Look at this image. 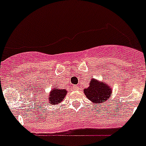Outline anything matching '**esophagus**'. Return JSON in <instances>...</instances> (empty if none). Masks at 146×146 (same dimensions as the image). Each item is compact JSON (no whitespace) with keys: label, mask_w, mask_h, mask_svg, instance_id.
<instances>
[{"label":"esophagus","mask_w":146,"mask_h":146,"mask_svg":"<svg viewBox=\"0 0 146 146\" xmlns=\"http://www.w3.org/2000/svg\"><path fill=\"white\" fill-rule=\"evenodd\" d=\"M73 88H74V90H79V87H78V86H76V85H73Z\"/></svg>","instance_id":"esophagus-1"}]
</instances>
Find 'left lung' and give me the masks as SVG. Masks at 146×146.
I'll return each mask as SVG.
<instances>
[{"instance_id":"obj_1","label":"left lung","mask_w":146,"mask_h":146,"mask_svg":"<svg viewBox=\"0 0 146 146\" xmlns=\"http://www.w3.org/2000/svg\"><path fill=\"white\" fill-rule=\"evenodd\" d=\"M84 93L92 103L97 105L109 100L112 94V88L103 81H99L92 78L89 87L84 88Z\"/></svg>"}]
</instances>
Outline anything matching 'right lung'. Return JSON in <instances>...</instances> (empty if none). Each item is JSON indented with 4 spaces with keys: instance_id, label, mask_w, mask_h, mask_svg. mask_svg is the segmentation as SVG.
I'll return each instance as SVG.
<instances>
[{
    "instance_id": "add662e5",
    "label": "right lung",
    "mask_w": 146,
    "mask_h": 146,
    "mask_svg": "<svg viewBox=\"0 0 146 146\" xmlns=\"http://www.w3.org/2000/svg\"><path fill=\"white\" fill-rule=\"evenodd\" d=\"M67 90L66 89L58 88L56 86L51 90L49 94V103L52 105H57L61 102L63 101V99L66 96Z\"/></svg>"
}]
</instances>
